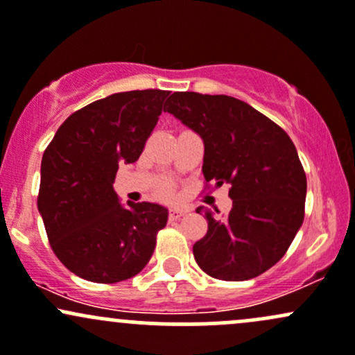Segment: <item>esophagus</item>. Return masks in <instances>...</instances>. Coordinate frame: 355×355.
Listing matches in <instances>:
<instances>
[{
    "label": "esophagus",
    "instance_id": "34e87169",
    "mask_svg": "<svg viewBox=\"0 0 355 355\" xmlns=\"http://www.w3.org/2000/svg\"><path fill=\"white\" fill-rule=\"evenodd\" d=\"M188 213V211L186 209H182V208H173L169 211V220H179V218L181 216H184V214Z\"/></svg>",
    "mask_w": 355,
    "mask_h": 355
}]
</instances>
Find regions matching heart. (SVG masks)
Instances as JSON below:
<instances>
[{"mask_svg": "<svg viewBox=\"0 0 355 355\" xmlns=\"http://www.w3.org/2000/svg\"><path fill=\"white\" fill-rule=\"evenodd\" d=\"M162 193H164V194H166V193H167V188H164V191H162Z\"/></svg>", "mask_w": 355, "mask_h": 355, "instance_id": "heart-1", "label": "heart"}]
</instances>
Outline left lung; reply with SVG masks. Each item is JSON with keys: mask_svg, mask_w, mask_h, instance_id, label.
Instances as JSON below:
<instances>
[{"mask_svg": "<svg viewBox=\"0 0 355 355\" xmlns=\"http://www.w3.org/2000/svg\"><path fill=\"white\" fill-rule=\"evenodd\" d=\"M164 112L201 135L206 182L230 184L233 208L216 218L193 254L209 277L243 282L280 261L304 223L306 178L292 139L246 102L228 95L174 92ZM220 213V211H216Z\"/></svg>", "mask_w": 355, "mask_h": 355, "instance_id": "left-lung-1", "label": "left lung"}]
</instances>
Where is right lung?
I'll return each mask as SVG.
<instances>
[{
	"mask_svg": "<svg viewBox=\"0 0 355 355\" xmlns=\"http://www.w3.org/2000/svg\"><path fill=\"white\" fill-rule=\"evenodd\" d=\"M167 90L112 94L58 127L42 159L38 211L51 250L71 273L95 284L137 275L156 248L167 209L122 206L114 191L119 164H132L153 134Z\"/></svg>",
	"mask_w": 355,
	"mask_h": 355,
	"instance_id": "1",
	"label": "right lung"
}]
</instances>
